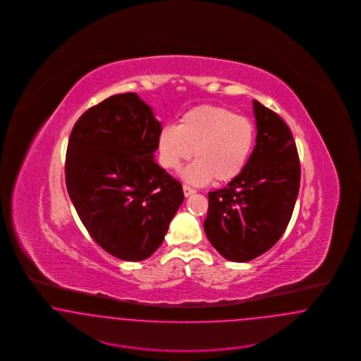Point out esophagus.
<instances>
[{"mask_svg":"<svg viewBox=\"0 0 361 361\" xmlns=\"http://www.w3.org/2000/svg\"><path fill=\"white\" fill-rule=\"evenodd\" d=\"M183 190H184V195H185L187 197L190 196V195H193V193H196V190L193 188H190L188 185H184V187H183Z\"/></svg>","mask_w":361,"mask_h":361,"instance_id":"obj_1","label":"esophagus"}]
</instances>
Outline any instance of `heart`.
Returning <instances> with one entry per match:
<instances>
[{
	"instance_id": "b5f03b06",
	"label": "heart",
	"mask_w": 361,
	"mask_h": 361,
	"mask_svg": "<svg viewBox=\"0 0 361 361\" xmlns=\"http://www.w3.org/2000/svg\"><path fill=\"white\" fill-rule=\"evenodd\" d=\"M256 139L255 124L231 109L200 105L185 112L178 126L168 124L158 134L162 168L178 171L192 155L183 177L192 184L228 183L245 169Z\"/></svg>"
}]
</instances>
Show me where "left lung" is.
<instances>
[{
	"mask_svg": "<svg viewBox=\"0 0 361 361\" xmlns=\"http://www.w3.org/2000/svg\"><path fill=\"white\" fill-rule=\"evenodd\" d=\"M257 137L238 177L208 193L207 238L224 258L246 262L269 250L290 224L300 164L290 127L253 102Z\"/></svg>",
	"mask_w": 361,
	"mask_h": 361,
	"instance_id": "8db88e82",
	"label": "left lung"
}]
</instances>
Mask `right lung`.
Instances as JSON below:
<instances>
[{"label":"right lung","mask_w":361,"mask_h":361,"mask_svg":"<svg viewBox=\"0 0 361 361\" xmlns=\"http://www.w3.org/2000/svg\"><path fill=\"white\" fill-rule=\"evenodd\" d=\"M161 130L137 93H123L89 108L70 134V199L90 237L124 261L154 253L184 200L181 184L154 161Z\"/></svg>","instance_id":"add662e5"}]
</instances>
